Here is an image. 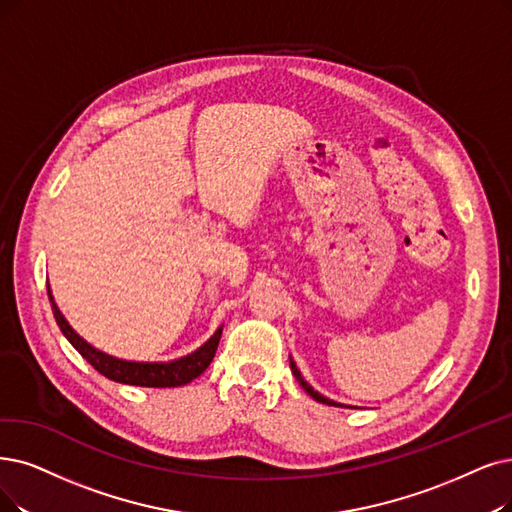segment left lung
<instances>
[{"mask_svg":"<svg viewBox=\"0 0 512 512\" xmlns=\"http://www.w3.org/2000/svg\"><path fill=\"white\" fill-rule=\"evenodd\" d=\"M290 367H292V374L296 376V380H298V384L304 388V391L306 393H309L315 401H319V403H325V405H334V407H349V405H342V403H338V401H332V399H327V397H323L321 393H317L315 391V388L309 384V382H306L304 378H302V374H300V370H298V367H296V363H294V359L290 357Z\"/></svg>","mask_w":512,"mask_h":512,"instance_id":"left-lung-1","label":"left lung"}]
</instances>
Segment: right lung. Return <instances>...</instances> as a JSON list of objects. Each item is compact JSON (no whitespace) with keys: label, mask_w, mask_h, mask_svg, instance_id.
Here are the masks:
<instances>
[{"label":"right lung","mask_w":512,"mask_h":512,"mask_svg":"<svg viewBox=\"0 0 512 512\" xmlns=\"http://www.w3.org/2000/svg\"><path fill=\"white\" fill-rule=\"evenodd\" d=\"M48 298H50L52 313L60 327V332H63L65 338L73 344V349L84 357L96 372L121 384L149 386V388H170V386L189 384L191 380H195L197 376H201L208 370V365L216 355L220 334H222V325H220L214 332V336L208 342H203L197 351L172 361H128V359H119L105 351H100L88 340L81 338L73 330L71 323L65 319V315L60 313L58 304L54 302L50 283H48Z\"/></svg>","instance_id":"add662e5"}]
</instances>
